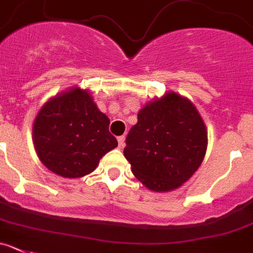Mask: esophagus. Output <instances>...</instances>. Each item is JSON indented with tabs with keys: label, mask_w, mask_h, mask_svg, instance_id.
Here are the masks:
<instances>
[{
	"label": "esophagus",
	"mask_w": 253,
	"mask_h": 253,
	"mask_svg": "<svg viewBox=\"0 0 253 253\" xmlns=\"http://www.w3.org/2000/svg\"><path fill=\"white\" fill-rule=\"evenodd\" d=\"M117 141H119L120 147H124V146H125V136H120V137L117 138Z\"/></svg>",
	"instance_id": "34e87169"
}]
</instances>
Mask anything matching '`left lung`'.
Here are the masks:
<instances>
[{
	"label": "left lung",
	"instance_id": "8db88e82",
	"mask_svg": "<svg viewBox=\"0 0 253 253\" xmlns=\"http://www.w3.org/2000/svg\"><path fill=\"white\" fill-rule=\"evenodd\" d=\"M124 155L132 173L150 190L167 192L191 178L207 150V131L197 108L169 92L140 110Z\"/></svg>",
	"mask_w": 253,
	"mask_h": 253
}]
</instances>
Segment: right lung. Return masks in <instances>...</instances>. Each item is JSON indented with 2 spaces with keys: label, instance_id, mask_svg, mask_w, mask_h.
<instances>
[{
  "label": "right lung",
  "instance_id": "1",
  "mask_svg": "<svg viewBox=\"0 0 253 253\" xmlns=\"http://www.w3.org/2000/svg\"><path fill=\"white\" fill-rule=\"evenodd\" d=\"M110 120L86 89L73 87L47 101L32 127L35 150L42 164L58 176L77 178L96 169L117 140Z\"/></svg>",
  "mask_w": 253,
  "mask_h": 253
}]
</instances>
